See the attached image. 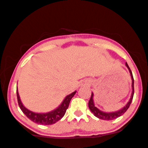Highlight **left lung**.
<instances>
[{
  "instance_id": "1",
  "label": "left lung",
  "mask_w": 148,
  "mask_h": 148,
  "mask_svg": "<svg viewBox=\"0 0 148 148\" xmlns=\"http://www.w3.org/2000/svg\"><path fill=\"white\" fill-rule=\"evenodd\" d=\"M126 66L128 68L129 71H130V73L131 74V77H132V95H131V98L130 99V101H128V103L125 105V106L123 107L122 109L119 110L118 111L115 112H112V113H105V112H103L101 111H100L99 109H98L96 106H95V103H94V101H93V93L92 92L91 95V97L89 100V102H88V106H89L90 110L92 113L94 114L95 116H96L97 118L101 119V120H114V119L118 118V117L121 116L123 115L124 113H125L127 111V109L130 107L131 103H132V99H133V97H134V78H133V75H132V72L131 71V69L129 67L128 64L126 62Z\"/></svg>"
}]
</instances>
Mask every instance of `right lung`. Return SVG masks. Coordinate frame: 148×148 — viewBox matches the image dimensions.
Listing matches in <instances>:
<instances>
[{"label":"right lung","mask_w":148,"mask_h":148,"mask_svg":"<svg viewBox=\"0 0 148 148\" xmlns=\"http://www.w3.org/2000/svg\"><path fill=\"white\" fill-rule=\"evenodd\" d=\"M76 91L73 92L70 95H67L64 98L61 104L56 109L53 110L52 111L48 112L45 113H34V112L27 109L25 107L23 106V103H21V99H20L19 95H18L17 88H16V96H17V101L18 106L24 114L26 115L27 118H28L30 120L37 124H41L44 125H53L57 123L58 120H60L64 115L65 114L66 111L68 108L69 102H70L72 98L75 95Z\"/></svg>","instance_id":"right-lung-1"}]
</instances>
